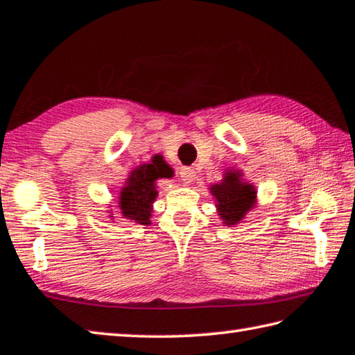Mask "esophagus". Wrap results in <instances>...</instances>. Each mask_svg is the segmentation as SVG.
Here are the masks:
<instances>
[{
  "label": "esophagus",
  "instance_id": "esophagus-1",
  "mask_svg": "<svg viewBox=\"0 0 355 355\" xmlns=\"http://www.w3.org/2000/svg\"><path fill=\"white\" fill-rule=\"evenodd\" d=\"M180 177H182L184 183H191V182H194V178H196V171L192 169V167H183L182 172H180Z\"/></svg>",
  "mask_w": 355,
  "mask_h": 355
}]
</instances>
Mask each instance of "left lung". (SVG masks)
<instances>
[{"mask_svg": "<svg viewBox=\"0 0 355 355\" xmlns=\"http://www.w3.org/2000/svg\"><path fill=\"white\" fill-rule=\"evenodd\" d=\"M211 192L222 220L227 225L238 224L244 218V214L254 207L255 202V188L252 184L243 183L239 180L238 172L228 171L222 183L213 184Z\"/></svg>", "mask_w": 355, "mask_h": 355, "instance_id": "left-lung-1", "label": "left lung"}]
</instances>
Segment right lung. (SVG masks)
<instances>
[{
	"instance_id": "right-lung-1",
	"label": "right lung",
	"mask_w": 355,
	"mask_h": 355,
	"mask_svg": "<svg viewBox=\"0 0 355 355\" xmlns=\"http://www.w3.org/2000/svg\"><path fill=\"white\" fill-rule=\"evenodd\" d=\"M169 177V167L161 156H155L150 164H142L131 172L128 183L120 192V209L125 218L137 224H150L152 203L156 197L155 182Z\"/></svg>"
}]
</instances>
